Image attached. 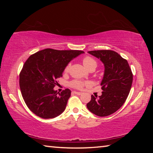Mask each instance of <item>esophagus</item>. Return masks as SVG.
<instances>
[{
	"mask_svg": "<svg viewBox=\"0 0 153 153\" xmlns=\"http://www.w3.org/2000/svg\"><path fill=\"white\" fill-rule=\"evenodd\" d=\"M74 94H77V95H81L82 93V92H76V91H74L73 92Z\"/></svg>",
	"mask_w": 153,
	"mask_h": 153,
	"instance_id": "obj_1",
	"label": "esophagus"
}]
</instances>
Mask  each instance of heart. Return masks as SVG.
Wrapping results in <instances>:
<instances>
[{
  "mask_svg": "<svg viewBox=\"0 0 153 153\" xmlns=\"http://www.w3.org/2000/svg\"><path fill=\"white\" fill-rule=\"evenodd\" d=\"M83 64H84V67L88 69H89L90 67H92L93 66L97 67V62H96V61L94 59L90 57V56H86V57H85L84 59H83ZM70 66H71L70 63L67 65L65 67V70H64L65 72L69 71ZM69 84H70V86L71 87L75 88L82 89L83 86H84L85 83L82 81H79V80H74V81L71 82Z\"/></svg>",
  "mask_w": 153,
  "mask_h": 153,
  "instance_id": "heart-1",
  "label": "heart"
}]
</instances>
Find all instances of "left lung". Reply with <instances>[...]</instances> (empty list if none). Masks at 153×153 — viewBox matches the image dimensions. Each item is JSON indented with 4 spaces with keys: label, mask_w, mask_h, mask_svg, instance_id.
I'll return each instance as SVG.
<instances>
[{
    "label": "left lung",
    "mask_w": 153,
    "mask_h": 153,
    "mask_svg": "<svg viewBox=\"0 0 153 153\" xmlns=\"http://www.w3.org/2000/svg\"><path fill=\"white\" fill-rule=\"evenodd\" d=\"M88 53L101 61L105 71L100 83L102 95L98 97L92 95L87 108L100 117L110 115L122 107L128 97L133 81L131 70L127 60L115 51L101 50Z\"/></svg>",
    "instance_id": "obj_1"
}]
</instances>
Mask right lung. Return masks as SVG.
<instances>
[{
	"label": "right lung",
	"instance_id": "add662e5",
	"mask_svg": "<svg viewBox=\"0 0 153 153\" xmlns=\"http://www.w3.org/2000/svg\"><path fill=\"white\" fill-rule=\"evenodd\" d=\"M83 53L82 51L46 48L27 59L19 74V86L32 112L43 119L55 118L63 112L71 90L59 93L53 88L69 62Z\"/></svg>",
	"mask_w": 153,
	"mask_h": 153
}]
</instances>
